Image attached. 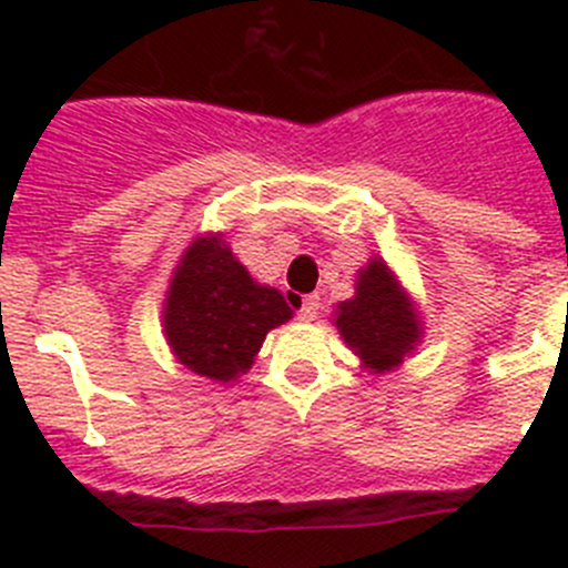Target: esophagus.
Returning a JSON list of instances; mask_svg holds the SVG:
<instances>
[{
    "instance_id": "obj_1",
    "label": "esophagus",
    "mask_w": 568,
    "mask_h": 568,
    "mask_svg": "<svg viewBox=\"0 0 568 568\" xmlns=\"http://www.w3.org/2000/svg\"><path fill=\"white\" fill-rule=\"evenodd\" d=\"M296 316H300L302 321H316V316H318V296H302Z\"/></svg>"
}]
</instances>
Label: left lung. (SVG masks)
<instances>
[{"mask_svg":"<svg viewBox=\"0 0 568 568\" xmlns=\"http://www.w3.org/2000/svg\"><path fill=\"white\" fill-rule=\"evenodd\" d=\"M332 324L368 374L395 371L423 341V321L409 291L379 255L359 268L354 296L337 302Z\"/></svg>","mask_w":568,"mask_h":568,"instance_id":"obj_1","label":"left lung"}]
</instances>
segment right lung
Masks as SVG:
<instances>
[{"label": "right lung", "instance_id": "right-lung-1", "mask_svg": "<svg viewBox=\"0 0 568 568\" xmlns=\"http://www.w3.org/2000/svg\"><path fill=\"white\" fill-rule=\"evenodd\" d=\"M294 318L283 294L236 261L222 233H200L183 250L162 302L170 352L192 374L236 382L274 326Z\"/></svg>", "mask_w": 568, "mask_h": 568}]
</instances>
